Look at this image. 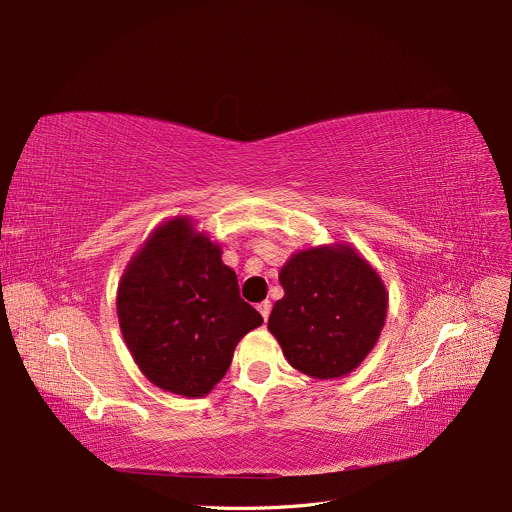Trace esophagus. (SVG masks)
I'll return each mask as SVG.
<instances>
[{"mask_svg": "<svg viewBox=\"0 0 512 512\" xmlns=\"http://www.w3.org/2000/svg\"><path fill=\"white\" fill-rule=\"evenodd\" d=\"M257 309H259V314L263 316V320H268V318H270V311H272V301H263V303H259V305H257Z\"/></svg>", "mask_w": 512, "mask_h": 512, "instance_id": "obj_1", "label": "esophagus"}]
</instances>
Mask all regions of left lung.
Returning <instances> with one entry per match:
<instances>
[{
    "instance_id": "obj_1",
    "label": "left lung",
    "mask_w": 512,
    "mask_h": 512,
    "mask_svg": "<svg viewBox=\"0 0 512 512\" xmlns=\"http://www.w3.org/2000/svg\"><path fill=\"white\" fill-rule=\"evenodd\" d=\"M284 297L268 328L293 368L314 379H339L370 353L387 316L385 286L351 247H318L291 257Z\"/></svg>"
}]
</instances>
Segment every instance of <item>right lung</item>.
<instances>
[{"label": "right lung", "mask_w": 512, "mask_h": 512, "mask_svg": "<svg viewBox=\"0 0 512 512\" xmlns=\"http://www.w3.org/2000/svg\"><path fill=\"white\" fill-rule=\"evenodd\" d=\"M117 314L146 379L186 397H203L224 379L238 341L263 324L240 297L221 249L182 217L167 221L131 259Z\"/></svg>", "instance_id": "obj_1"}]
</instances>
